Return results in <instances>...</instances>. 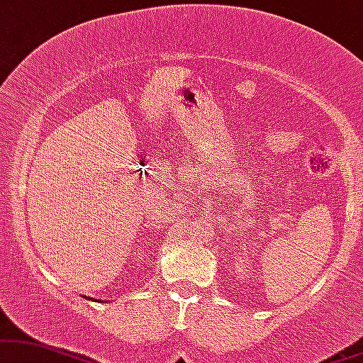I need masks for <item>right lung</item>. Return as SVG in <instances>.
Instances as JSON below:
<instances>
[{
    "label": "right lung",
    "instance_id": "1",
    "mask_svg": "<svg viewBox=\"0 0 363 363\" xmlns=\"http://www.w3.org/2000/svg\"><path fill=\"white\" fill-rule=\"evenodd\" d=\"M85 298H86V296H85ZM89 300H90V298H89Z\"/></svg>",
    "mask_w": 363,
    "mask_h": 363
}]
</instances>
